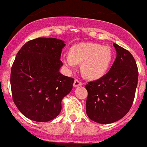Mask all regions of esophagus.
<instances>
[{
    "mask_svg": "<svg viewBox=\"0 0 147 147\" xmlns=\"http://www.w3.org/2000/svg\"><path fill=\"white\" fill-rule=\"evenodd\" d=\"M82 85V83L80 82V81H79L78 80H75V81H74V84H73V86L75 87H79V86H81Z\"/></svg>",
    "mask_w": 147,
    "mask_h": 147,
    "instance_id": "obj_1",
    "label": "esophagus"
}]
</instances>
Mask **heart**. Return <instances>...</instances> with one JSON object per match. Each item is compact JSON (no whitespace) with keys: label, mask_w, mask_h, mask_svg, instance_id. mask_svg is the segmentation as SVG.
<instances>
[{"label":"heart","mask_w":147,"mask_h":147,"mask_svg":"<svg viewBox=\"0 0 147 147\" xmlns=\"http://www.w3.org/2000/svg\"><path fill=\"white\" fill-rule=\"evenodd\" d=\"M112 50L107 46L94 42H81L72 46L69 55L62 58L68 69H73L81 63V72L84 78L97 80L107 72L112 63Z\"/></svg>","instance_id":"1"}]
</instances>
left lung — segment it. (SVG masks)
Returning <instances> with one entry per match:
<instances>
[{
    "instance_id": "obj_1",
    "label": "left lung",
    "mask_w": 147,
    "mask_h": 147,
    "mask_svg": "<svg viewBox=\"0 0 147 147\" xmlns=\"http://www.w3.org/2000/svg\"><path fill=\"white\" fill-rule=\"evenodd\" d=\"M117 57L109 72L99 80L90 82L86 113L100 124H110L124 117L129 111L138 82L135 60L128 50L113 44Z\"/></svg>"
}]
</instances>
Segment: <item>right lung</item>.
I'll use <instances>...</instances> for the list:
<instances>
[{
    "mask_svg": "<svg viewBox=\"0 0 147 147\" xmlns=\"http://www.w3.org/2000/svg\"><path fill=\"white\" fill-rule=\"evenodd\" d=\"M65 42L38 38L26 42L16 55L10 72L15 105L28 119L45 122L58 116L62 100L72 89L73 78L60 72Z\"/></svg>",
    "mask_w": 147,
    "mask_h": 147,
    "instance_id": "add662e5",
    "label": "right lung"
}]
</instances>
